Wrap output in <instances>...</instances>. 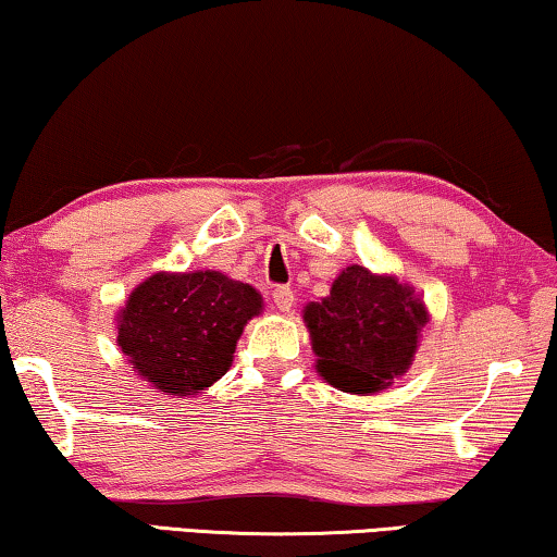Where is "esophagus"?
I'll use <instances>...</instances> for the list:
<instances>
[{
	"mask_svg": "<svg viewBox=\"0 0 557 557\" xmlns=\"http://www.w3.org/2000/svg\"><path fill=\"white\" fill-rule=\"evenodd\" d=\"M273 304H276L278 311H292L294 306V292L288 286H276L273 288Z\"/></svg>",
	"mask_w": 557,
	"mask_h": 557,
	"instance_id": "1",
	"label": "esophagus"
}]
</instances>
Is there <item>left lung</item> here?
<instances>
[{
  "label": "left lung",
  "mask_w": 557,
  "mask_h": 557,
  "mask_svg": "<svg viewBox=\"0 0 557 557\" xmlns=\"http://www.w3.org/2000/svg\"><path fill=\"white\" fill-rule=\"evenodd\" d=\"M426 309L412 286L346 265L321 301L304 309L317 372L342 392L372 394L412 364Z\"/></svg>",
  "instance_id": "1"
}]
</instances>
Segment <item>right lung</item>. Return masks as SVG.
I'll use <instances>...</instances> for the list:
<instances>
[{
    "label": "right lung",
    "instance_id": "add662e5",
    "mask_svg": "<svg viewBox=\"0 0 557 557\" xmlns=\"http://www.w3.org/2000/svg\"><path fill=\"white\" fill-rule=\"evenodd\" d=\"M261 309L253 286L219 271H160L120 309L117 346L145 382L188 397L228 372L244 326Z\"/></svg>",
    "mask_w": 557,
    "mask_h": 557
}]
</instances>
